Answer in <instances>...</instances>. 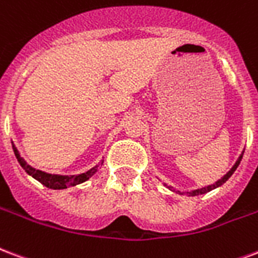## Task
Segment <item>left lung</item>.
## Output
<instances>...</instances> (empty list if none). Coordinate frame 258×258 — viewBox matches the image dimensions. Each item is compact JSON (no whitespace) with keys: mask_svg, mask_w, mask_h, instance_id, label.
Returning a JSON list of instances; mask_svg holds the SVG:
<instances>
[{"mask_svg":"<svg viewBox=\"0 0 258 258\" xmlns=\"http://www.w3.org/2000/svg\"><path fill=\"white\" fill-rule=\"evenodd\" d=\"M241 160H242V155L239 157L238 161H237V162H235V165H234L233 168H231V170H230V172L227 173L226 176H223V178H221L219 181H216L215 184H211V185L206 186V188H202V189H196V190H192V192H186V195H189V196H198V195L207 194V192H210V190L215 189V188H218V186H221L222 184H225V182L227 181V180H229L230 177H231V174H233V173L235 172V169L238 168V165H239V162H241ZM169 188H170V186H169ZM180 194L185 195V194H184V192H180Z\"/></svg>","mask_w":258,"mask_h":258,"instance_id":"left-lung-1","label":"left lung"}]
</instances>
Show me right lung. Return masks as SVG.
Here are the masks:
<instances>
[{
    "instance_id": "right-lung-1",
    "label": "right lung",
    "mask_w": 258,
    "mask_h": 258,
    "mask_svg": "<svg viewBox=\"0 0 258 258\" xmlns=\"http://www.w3.org/2000/svg\"><path fill=\"white\" fill-rule=\"evenodd\" d=\"M13 151H15V155L19 164L21 165V168L24 169L25 172L31 174L33 178H36L37 181L42 182L43 185H46L47 188H51V189H64L68 186L77 185V184H81V182L86 181L89 177H92L94 173L98 170V165H96L94 168H92L90 170L85 173H81V174H77V176H58V174H48V173H44L42 170H37V169L31 168L27 162H25L21 157H20L19 151L13 146ZM103 164V162H101Z\"/></svg>"
}]
</instances>
